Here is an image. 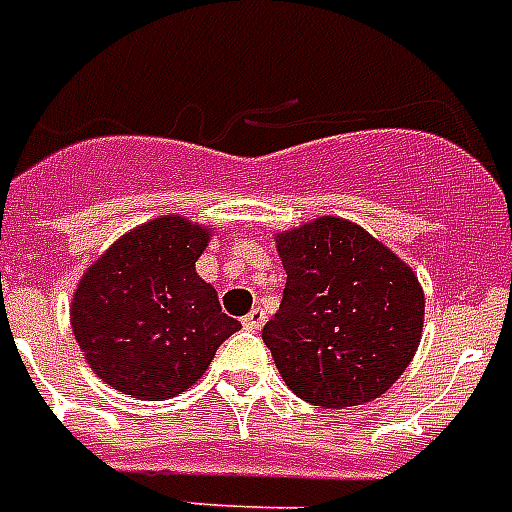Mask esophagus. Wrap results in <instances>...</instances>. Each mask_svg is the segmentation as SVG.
<instances>
[{
  "instance_id": "34e87169",
  "label": "esophagus",
  "mask_w": 512,
  "mask_h": 512,
  "mask_svg": "<svg viewBox=\"0 0 512 512\" xmlns=\"http://www.w3.org/2000/svg\"><path fill=\"white\" fill-rule=\"evenodd\" d=\"M241 324H244V329H260L265 324V311L263 308H252V311L241 319Z\"/></svg>"
}]
</instances>
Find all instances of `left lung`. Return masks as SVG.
Masks as SVG:
<instances>
[{
    "label": "left lung",
    "mask_w": 512,
    "mask_h": 512,
    "mask_svg": "<svg viewBox=\"0 0 512 512\" xmlns=\"http://www.w3.org/2000/svg\"><path fill=\"white\" fill-rule=\"evenodd\" d=\"M287 287L263 329L289 390L324 409L380 398L414 358L425 292L401 257L345 217L276 233Z\"/></svg>",
    "instance_id": "obj_1"
}]
</instances>
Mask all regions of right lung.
Returning <instances> with one entry per match:
<instances>
[{"label":"right lung","mask_w":512,"mask_h":512,"mask_svg":"<svg viewBox=\"0 0 512 512\" xmlns=\"http://www.w3.org/2000/svg\"><path fill=\"white\" fill-rule=\"evenodd\" d=\"M212 228L162 215L132 228L82 273L71 329L87 364L119 393L159 401L207 372L241 329L196 273Z\"/></svg>","instance_id":"add662e5"}]
</instances>
